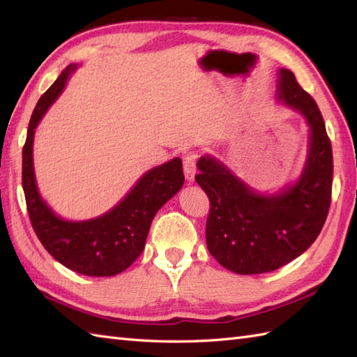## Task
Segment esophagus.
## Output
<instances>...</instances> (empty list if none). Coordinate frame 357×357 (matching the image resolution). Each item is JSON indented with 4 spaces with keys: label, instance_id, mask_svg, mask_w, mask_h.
I'll return each instance as SVG.
<instances>
[{
    "label": "esophagus",
    "instance_id": "34e87169",
    "mask_svg": "<svg viewBox=\"0 0 357 357\" xmlns=\"http://www.w3.org/2000/svg\"><path fill=\"white\" fill-rule=\"evenodd\" d=\"M184 162V173H185V179L192 181L195 179V173H196V155L195 153H187L183 159Z\"/></svg>",
    "mask_w": 357,
    "mask_h": 357
}]
</instances>
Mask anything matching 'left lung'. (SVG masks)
<instances>
[{
	"label": "left lung",
	"mask_w": 357,
	"mask_h": 357,
	"mask_svg": "<svg viewBox=\"0 0 357 357\" xmlns=\"http://www.w3.org/2000/svg\"><path fill=\"white\" fill-rule=\"evenodd\" d=\"M278 98L310 126V151L298 183L276 195H257L211 156L199 159L195 176L210 201L208 252L238 275H261L291 262L319 236L328 215L333 151L322 113L287 69L279 70Z\"/></svg>",
	"instance_id": "left-lung-1"
}]
</instances>
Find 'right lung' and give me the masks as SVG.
<instances>
[{
	"instance_id": "right-lung-1",
	"label": "right lung",
	"mask_w": 357,
	"mask_h": 357,
	"mask_svg": "<svg viewBox=\"0 0 357 357\" xmlns=\"http://www.w3.org/2000/svg\"><path fill=\"white\" fill-rule=\"evenodd\" d=\"M75 69L77 66L73 64L66 67L40 98L30 116L27 138L22 147V188L36 236L59 264L79 275L115 276L138 259L156 211L183 187V161L174 158L147 172L115 208L100 218L70 222L53 213L41 199L35 183L33 133Z\"/></svg>"
}]
</instances>
